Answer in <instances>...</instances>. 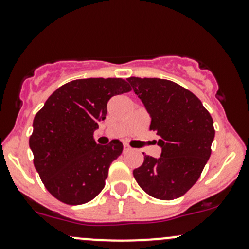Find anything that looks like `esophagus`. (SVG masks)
<instances>
[{"instance_id":"obj_1","label":"esophagus","mask_w":249,"mask_h":249,"mask_svg":"<svg viewBox=\"0 0 249 249\" xmlns=\"http://www.w3.org/2000/svg\"><path fill=\"white\" fill-rule=\"evenodd\" d=\"M130 149H131V148H130L129 145H124V152H129Z\"/></svg>"}]
</instances>
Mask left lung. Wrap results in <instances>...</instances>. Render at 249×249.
I'll return each mask as SVG.
<instances>
[{"mask_svg":"<svg viewBox=\"0 0 249 249\" xmlns=\"http://www.w3.org/2000/svg\"><path fill=\"white\" fill-rule=\"evenodd\" d=\"M127 82L152 117L149 130L157 132L162 148L159 159L143 154L135 179L155 199L180 197L196 183L211 157L212 117L192 91L171 80L130 77Z\"/></svg>","mask_w":249,"mask_h":249,"instance_id":"left-lung-1","label":"left lung"}]
</instances>
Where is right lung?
I'll return each instance as SVG.
<instances>
[{
  "mask_svg": "<svg viewBox=\"0 0 249 249\" xmlns=\"http://www.w3.org/2000/svg\"><path fill=\"white\" fill-rule=\"evenodd\" d=\"M131 91L122 78H88L61 85L37 112L29 144L34 165L48 192L67 205L91 201L105 187L123 143L95 142L94 131L106 118L115 95Z\"/></svg>",
  "mask_w": 249,
  "mask_h": 249,
  "instance_id": "right-lung-1",
  "label": "right lung"
}]
</instances>
